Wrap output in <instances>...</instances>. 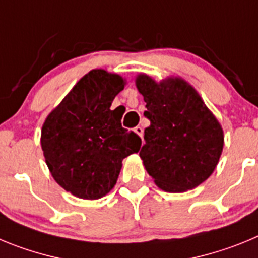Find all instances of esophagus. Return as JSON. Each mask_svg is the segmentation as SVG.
Instances as JSON below:
<instances>
[{"instance_id":"esophagus-1","label":"esophagus","mask_w":258,"mask_h":258,"mask_svg":"<svg viewBox=\"0 0 258 258\" xmlns=\"http://www.w3.org/2000/svg\"><path fill=\"white\" fill-rule=\"evenodd\" d=\"M134 132H136V133L138 134L140 137H142V134H143L142 126H136V127H134Z\"/></svg>"}]
</instances>
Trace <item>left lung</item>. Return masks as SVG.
Masks as SVG:
<instances>
[{"instance_id": "1", "label": "left lung", "mask_w": 258, "mask_h": 258, "mask_svg": "<svg viewBox=\"0 0 258 258\" xmlns=\"http://www.w3.org/2000/svg\"><path fill=\"white\" fill-rule=\"evenodd\" d=\"M137 88L146 102V143L140 156L155 183L168 192L199 186L213 173L223 132L200 95L181 79L155 83L140 75Z\"/></svg>"}]
</instances>
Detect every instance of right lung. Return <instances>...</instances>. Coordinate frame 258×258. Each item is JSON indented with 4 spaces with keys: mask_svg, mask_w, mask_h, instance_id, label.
Instances as JSON below:
<instances>
[{
    "mask_svg": "<svg viewBox=\"0 0 258 258\" xmlns=\"http://www.w3.org/2000/svg\"><path fill=\"white\" fill-rule=\"evenodd\" d=\"M124 80L93 70L80 80L45 120L41 146L51 175L81 199H99L112 190L125 157L140 151L141 137L121 125L111 109Z\"/></svg>",
    "mask_w": 258,
    "mask_h": 258,
    "instance_id": "right-lung-1",
    "label": "right lung"
}]
</instances>
